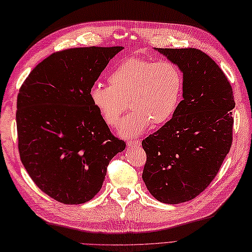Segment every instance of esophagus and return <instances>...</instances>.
Returning a JSON list of instances; mask_svg holds the SVG:
<instances>
[{
	"label": "esophagus",
	"mask_w": 252,
	"mask_h": 252,
	"mask_svg": "<svg viewBox=\"0 0 252 252\" xmlns=\"http://www.w3.org/2000/svg\"><path fill=\"white\" fill-rule=\"evenodd\" d=\"M127 146H140L141 145V141L138 140H132V141H127Z\"/></svg>",
	"instance_id": "esophagus-1"
}]
</instances>
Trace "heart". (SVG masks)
<instances>
[{"mask_svg":"<svg viewBox=\"0 0 252 252\" xmlns=\"http://www.w3.org/2000/svg\"><path fill=\"white\" fill-rule=\"evenodd\" d=\"M109 85L96 82L89 98L107 126H119L127 109L132 111L122 121L119 134L140 135L152 125H164L172 119L183 93V76L169 61L151 62L131 57L119 63L108 78Z\"/></svg>","mask_w":252,"mask_h":252,"instance_id":"heart-1","label":"heart"}]
</instances>
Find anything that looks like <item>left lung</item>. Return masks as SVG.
<instances>
[{"mask_svg": "<svg viewBox=\"0 0 252 252\" xmlns=\"http://www.w3.org/2000/svg\"><path fill=\"white\" fill-rule=\"evenodd\" d=\"M183 73L172 119L143 140V181L157 200H191L216 178L233 140V90L216 62L196 49H155Z\"/></svg>", "mask_w": 252, "mask_h": 252, "instance_id": "left-lung-1", "label": "left lung"}]
</instances>
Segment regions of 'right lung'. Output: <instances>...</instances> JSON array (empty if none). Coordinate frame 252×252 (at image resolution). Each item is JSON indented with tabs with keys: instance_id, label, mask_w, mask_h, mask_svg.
<instances>
[{
	"instance_id": "add662e5",
	"label": "right lung",
	"mask_w": 252,
	"mask_h": 252,
	"mask_svg": "<svg viewBox=\"0 0 252 252\" xmlns=\"http://www.w3.org/2000/svg\"><path fill=\"white\" fill-rule=\"evenodd\" d=\"M122 46L78 47L42 61L17 97L18 149L32 181L53 199L84 203L97 194L126 143L111 134L90 88Z\"/></svg>"
}]
</instances>
